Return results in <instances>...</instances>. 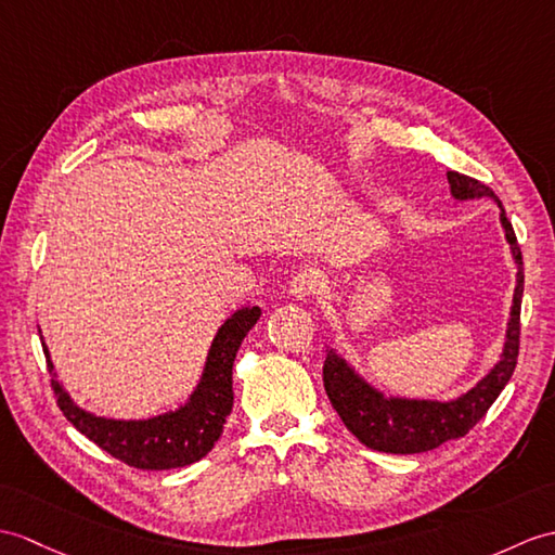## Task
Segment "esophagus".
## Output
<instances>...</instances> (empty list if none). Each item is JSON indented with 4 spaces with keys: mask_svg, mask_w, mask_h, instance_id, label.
Segmentation results:
<instances>
[{
    "mask_svg": "<svg viewBox=\"0 0 555 555\" xmlns=\"http://www.w3.org/2000/svg\"><path fill=\"white\" fill-rule=\"evenodd\" d=\"M319 291V276L312 269H305V272L295 274L288 283V293L293 295L295 300H307Z\"/></svg>",
    "mask_w": 555,
    "mask_h": 555,
    "instance_id": "obj_1",
    "label": "esophagus"
}]
</instances>
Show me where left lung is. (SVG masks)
<instances>
[{"label": "left lung", "mask_w": 555, "mask_h": 555, "mask_svg": "<svg viewBox=\"0 0 555 555\" xmlns=\"http://www.w3.org/2000/svg\"><path fill=\"white\" fill-rule=\"evenodd\" d=\"M447 179L456 201L492 198L501 210L499 222L501 229H504L515 269H518L504 347H501L499 362L475 383V388L459 395L456 399H449V402L385 395L376 385H371L343 354L328 347L324 362V388L333 409L338 411L347 430L359 442L385 454L430 452L435 447L466 435L487 414V409L494 404V399L511 380L515 364H518L520 302L525 286L522 253L518 248V238H515V231L508 222L504 205H501L492 189L480 184L478 179L459 172H447Z\"/></svg>", "instance_id": "left-lung-1"}]
</instances>
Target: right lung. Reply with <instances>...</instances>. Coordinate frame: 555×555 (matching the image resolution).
I'll list each match as a JSON object with an SVG mask.
<instances>
[{"label": "right lung", "mask_w": 555, "mask_h": 555, "mask_svg": "<svg viewBox=\"0 0 555 555\" xmlns=\"http://www.w3.org/2000/svg\"><path fill=\"white\" fill-rule=\"evenodd\" d=\"M260 314L262 309L257 305L236 309L217 328L208 357H205L201 380L186 402L175 411H165V414L151 418H108L77 406L59 380L49 347L42 340L56 404L77 430L127 466L141 470L191 466L210 452L224 430L227 416L234 406L231 371H234L236 352Z\"/></svg>", "instance_id": "add662e5"}]
</instances>
